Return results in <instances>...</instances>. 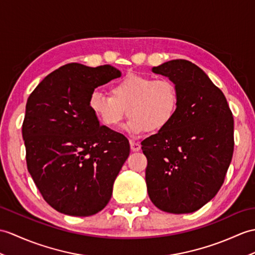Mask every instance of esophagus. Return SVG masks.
I'll list each match as a JSON object with an SVG mask.
<instances>
[{"mask_svg": "<svg viewBox=\"0 0 255 255\" xmlns=\"http://www.w3.org/2000/svg\"><path fill=\"white\" fill-rule=\"evenodd\" d=\"M130 149L133 152H138L141 150V145L138 142H134V141H130Z\"/></svg>", "mask_w": 255, "mask_h": 255, "instance_id": "esophagus-1", "label": "esophagus"}]
</instances>
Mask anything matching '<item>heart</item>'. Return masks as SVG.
Returning a JSON list of instances; mask_svg holds the SVG:
<instances>
[{
	"label": "heart",
	"instance_id": "1",
	"mask_svg": "<svg viewBox=\"0 0 255 255\" xmlns=\"http://www.w3.org/2000/svg\"><path fill=\"white\" fill-rule=\"evenodd\" d=\"M110 91L111 96L93 91L89 109L109 128L117 127L127 114L130 120L125 130L130 134L162 131L178 110V91L168 79L128 74L114 82Z\"/></svg>",
	"mask_w": 255,
	"mask_h": 255
}]
</instances>
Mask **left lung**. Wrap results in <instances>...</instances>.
<instances>
[{"label": "left lung", "instance_id": "8db88e82", "mask_svg": "<svg viewBox=\"0 0 255 255\" xmlns=\"http://www.w3.org/2000/svg\"><path fill=\"white\" fill-rule=\"evenodd\" d=\"M176 86L178 110L162 131L141 142L145 182L157 209L202 208L220 190L234 153V117L224 93L197 65L173 60L153 67Z\"/></svg>", "mask_w": 255, "mask_h": 255}]
</instances>
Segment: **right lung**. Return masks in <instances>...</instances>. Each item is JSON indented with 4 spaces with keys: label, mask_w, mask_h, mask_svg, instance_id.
Masks as SVG:
<instances>
[{
    "label": "right lung",
    "mask_w": 255,
    "mask_h": 255,
    "mask_svg": "<svg viewBox=\"0 0 255 255\" xmlns=\"http://www.w3.org/2000/svg\"><path fill=\"white\" fill-rule=\"evenodd\" d=\"M121 76L111 65L66 64L27 100L22 138L28 171L47 204L63 214L102 211L129 156L127 138L101 126L89 109L94 89Z\"/></svg>",
    "instance_id": "obj_1"
}]
</instances>
